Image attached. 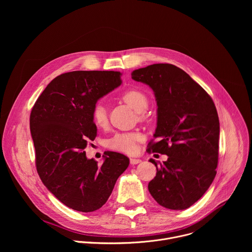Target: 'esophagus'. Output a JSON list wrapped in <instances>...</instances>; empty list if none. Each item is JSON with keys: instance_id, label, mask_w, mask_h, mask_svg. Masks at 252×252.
<instances>
[{"instance_id": "1", "label": "esophagus", "mask_w": 252, "mask_h": 252, "mask_svg": "<svg viewBox=\"0 0 252 252\" xmlns=\"http://www.w3.org/2000/svg\"><path fill=\"white\" fill-rule=\"evenodd\" d=\"M129 160H130V163H131V164H137V163L141 162V159H139V158H131Z\"/></svg>"}]
</instances>
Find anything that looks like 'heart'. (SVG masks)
I'll list each match as a JSON object with an SVG mask.
<instances>
[{
  "mask_svg": "<svg viewBox=\"0 0 252 252\" xmlns=\"http://www.w3.org/2000/svg\"><path fill=\"white\" fill-rule=\"evenodd\" d=\"M122 99L137 113L145 112L149 105L147 94L137 89L126 91L122 94ZM92 118L96 126L104 127L106 126L107 115L103 104L97 102L94 105ZM141 139L142 135L139 132H117L107 141V148L116 152L132 155L136 152L137 142Z\"/></svg>",
  "mask_w": 252,
  "mask_h": 252,
  "instance_id": "b5f03b06",
  "label": "heart"
}]
</instances>
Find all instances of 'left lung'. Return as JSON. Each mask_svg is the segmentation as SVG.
Listing matches in <instances>:
<instances>
[{"label": "left lung", "mask_w": 252, "mask_h": 252, "mask_svg": "<svg viewBox=\"0 0 252 252\" xmlns=\"http://www.w3.org/2000/svg\"><path fill=\"white\" fill-rule=\"evenodd\" d=\"M132 80L150 86L158 103V126L149 154L168 157L158 164L149 191L161 206L183 210L208 189L219 162L220 120L210 95L185 70L155 63L131 73Z\"/></svg>", "instance_id": "8db88e82"}]
</instances>
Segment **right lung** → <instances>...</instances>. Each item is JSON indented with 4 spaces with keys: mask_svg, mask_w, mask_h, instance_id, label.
I'll return each instance as SVG.
<instances>
[{
    "mask_svg": "<svg viewBox=\"0 0 252 252\" xmlns=\"http://www.w3.org/2000/svg\"><path fill=\"white\" fill-rule=\"evenodd\" d=\"M114 70H75L55 78L34 102L30 128L35 166L46 188L64 205L82 212L100 208L127 157L106 152L102 164L88 159L85 149L96 136L92 110L97 99L122 84Z\"/></svg>",
    "mask_w": 252,
    "mask_h": 252,
    "instance_id": "add662e5",
    "label": "right lung"
}]
</instances>
